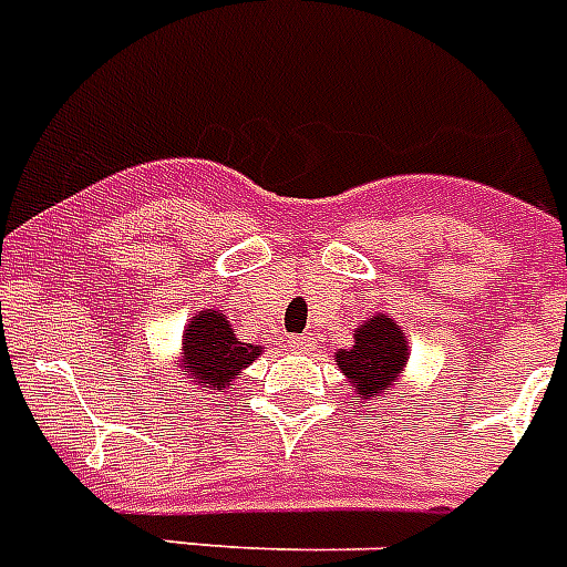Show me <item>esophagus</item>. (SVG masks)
I'll use <instances>...</instances> for the list:
<instances>
[{"mask_svg": "<svg viewBox=\"0 0 567 567\" xmlns=\"http://www.w3.org/2000/svg\"><path fill=\"white\" fill-rule=\"evenodd\" d=\"M315 346V340L309 338V334H295V338H289V349H292V352H309V349H312Z\"/></svg>", "mask_w": 567, "mask_h": 567, "instance_id": "esophagus-1", "label": "esophagus"}]
</instances>
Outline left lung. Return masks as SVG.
I'll list each match as a JSON object with an SVG mask.
<instances>
[{"mask_svg":"<svg viewBox=\"0 0 567 567\" xmlns=\"http://www.w3.org/2000/svg\"><path fill=\"white\" fill-rule=\"evenodd\" d=\"M412 346L392 315H372L354 329V343L334 352V363L346 374L360 400L378 403L394 394V385L405 378Z\"/></svg>","mask_w":567,"mask_h":567,"instance_id":"8db88e82","label":"left lung"}]
</instances>
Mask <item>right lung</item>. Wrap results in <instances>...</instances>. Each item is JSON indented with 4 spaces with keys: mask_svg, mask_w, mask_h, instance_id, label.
I'll return each instance as SVG.
<instances>
[{
    "mask_svg": "<svg viewBox=\"0 0 567 567\" xmlns=\"http://www.w3.org/2000/svg\"><path fill=\"white\" fill-rule=\"evenodd\" d=\"M264 346L244 343L235 334L224 309H202L187 320L178 352V383H189L202 392H227Z\"/></svg>",
    "mask_w": 567,
    "mask_h": 567,
    "instance_id": "obj_1",
    "label": "right lung"
}]
</instances>
